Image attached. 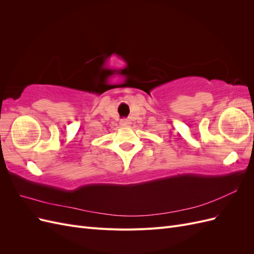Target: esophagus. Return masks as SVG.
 Segmentation results:
<instances>
[{
	"label": "esophagus",
	"instance_id": "34e87169",
	"mask_svg": "<svg viewBox=\"0 0 254 254\" xmlns=\"http://www.w3.org/2000/svg\"><path fill=\"white\" fill-rule=\"evenodd\" d=\"M120 124H121L122 127H129L130 124H131V122H130V120L124 119V120H122V121L120 122Z\"/></svg>",
	"mask_w": 254,
	"mask_h": 254
}]
</instances>
